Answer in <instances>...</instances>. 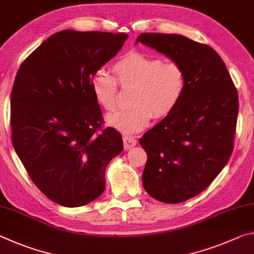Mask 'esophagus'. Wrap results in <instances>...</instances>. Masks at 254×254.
<instances>
[{
  "label": "esophagus",
  "instance_id": "34e87169",
  "mask_svg": "<svg viewBox=\"0 0 254 254\" xmlns=\"http://www.w3.org/2000/svg\"><path fill=\"white\" fill-rule=\"evenodd\" d=\"M123 143H124V150H130L136 144V140L133 139L131 136H124Z\"/></svg>",
  "mask_w": 254,
  "mask_h": 254
}]
</instances>
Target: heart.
Wrapping results in <instances>:
<instances>
[{
    "mask_svg": "<svg viewBox=\"0 0 254 254\" xmlns=\"http://www.w3.org/2000/svg\"><path fill=\"white\" fill-rule=\"evenodd\" d=\"M119 84L133 87L132 107L109 114L106 123L124 134H135L149 126L152 118L162 119L170 114L182 100L186 86V76L177 63L166 62L132 51L113 66ZM91 91L95 101L106 111L118 106V83L105 71L92 76Z\"/></svg>",
    "mask_w": 254,
    "mask_h": 254,
    "instance_id": "b5f03b06",
    "label": "heart"
}]
</instances>
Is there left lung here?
<instances>
[{"instance_id":"obj_1","label":"left lung","mask_w":254,"mask_h":254,"mask_svg":"<svg viewBox=\"0 0 254 254\" xmlns=\"http://www.w3.org/2000/svg\"><path fill=\"white\" fill-rule=\"evenodd\" d=\"M183 67L186 86L170 114L139 140L148 160L142 184L154 199L178 204L217 177L233 151L238 92L216 51L180 34L141 33L136 42Z\"/></svg>"}]
</instances>
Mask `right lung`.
Returning a JSON list of instances; mask_svg holds the SVG:
<instances>
[{
  "instance_id": "right-lung-1",
  "label": "right lung",
  "mask_w": 254,
  "mask_h": 254,
  "mask_svg": "<svg viewBox=\"0 0 254 254\" xmlns=\"http://www.w3.org/2000/svg\"><path fill=\"white\" fill-rule=\"evenodd\" d=\"M127 37L63 30L42 42L15 76L13 147L36 186L62 206L79 207L101 196L106 167L123 150L115 128H101L89 83Z\"/></svg>"
}]
</instances>
